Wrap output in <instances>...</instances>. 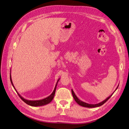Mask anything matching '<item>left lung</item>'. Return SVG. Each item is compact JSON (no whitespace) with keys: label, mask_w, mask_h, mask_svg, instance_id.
Instances as JSON below:
<instances>
[{"label":"left lung","mask_w":129,"mask_h":129,"mask_svg":"<svg viewBox=\"0 0 129 129\" xmlns=\"http://www.w3.org/2000/svg\"><path fill=\"white\" fill-rule=\"evenodd\" d=\"M118 86H119V85H118V86L117 87V88H116V89H115V90L114 91V92L113 93H112V94L110 95L106 99H105V100H103V101H102V102H100V103H98V104H95V105H92V104H88V103L84 102H83V101L80 100L77 98V96L76 95L75 93H74L73 90L72 89V90H71V92H72V94L73 97V98H74V100L76 101V102L79 105H80V106H82V107H87V108H95V107H100V106H101L103 105V104L105 103L106 101H107L108 100L111 98V96H112V95H113V94L114 93V92H115L116 90L117 89Z\"/></svg>","instance_id":"1"}]
</instances>
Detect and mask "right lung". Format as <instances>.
Returning <instances> with one entry per match:
<instances>
[{
	"label": "right lung",
	"mask_w": 129,
	"mask_h": 129,
	"mask_svg": "<svg viewBox=\"0 0 129 129\" xmlns=\"http://www.w3.org/2000/svg\"><path fill=\"white\" fill-rule=\"evenodd\" d=\"M59 79H60V78H59L58 79L55 88H54V90L53 91V92L51 93V94L50 95H49V96L43 99L40 100H28L25 99L24 98H23L22 96H21V95L19 94V93L17 92V90H16L15 88L13 85V82H12V78H11V72H10V80H11V84H12V86H13V87H14V88L15 90L16 93H17V94H18L19 97L21 99V100L23 102H25L26 104H27V105H29L30 106H33V107H39V106H44V105H48V104H49L50 102H51L52 101L54 96H55V92H56V87H57V84H58V82L59 81Z\"/></svg>",
	"instance_id": "right-lung-1"
}]
</instances>
